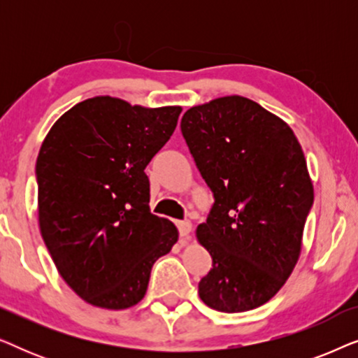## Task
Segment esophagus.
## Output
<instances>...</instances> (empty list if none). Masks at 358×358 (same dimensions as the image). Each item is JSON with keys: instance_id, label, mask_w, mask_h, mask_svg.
I'll use <instances>...</instances> for the list:
<instances>
[{"instance_id": "34e87169", "label": "esophagus", "mask_w": 358, "mask_h": 358, "mask_svg": "<svg viewBox=\"0 0 358 358\" xmlns=\"http://www.w3.org/2000/svg\"><path fill=\"white\" fill-rule=\"evenodd\" d=\"M178 229H179V234L180 236H189V233L192 231V223L189 222V220H180L178 222Z\"/></svg>"}]
</instances>
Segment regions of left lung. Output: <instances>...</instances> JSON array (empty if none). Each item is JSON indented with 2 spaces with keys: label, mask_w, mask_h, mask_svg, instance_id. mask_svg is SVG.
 Returning <instances> with one entry per match:
<instances>
[{
  "label": "left lung",
  "mask_w": 358,
  "mask_h": 358,
  "mask_svg": "<svg viewBox=\"0 0 358 358\" xmlns=\"http://www.w3.org/2000/svg\"><path fill=\"white\" fill-rule=\"evenodd\" d=\"M180 130L215 199L197 228L213 266L200 300L222 313L254 310L300 257L315 199L305 155L285 122L241 96L190 107Z\"/></svg>",
  "instance_id": "1"
}]
</instances>
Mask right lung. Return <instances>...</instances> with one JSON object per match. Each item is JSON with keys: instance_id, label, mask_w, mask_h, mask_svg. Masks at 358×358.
Here are the masks:
<instances>
[{"instance_id": "right-lung-1", "label": "right lung", "mask_w": 358, "mask_h": 358, "mask_svg": "<svg viewBox=\"0 0 358 358\" xmlns=\"http://www.w3.org/2000/svg\"><path fill=\"white\" fill-rule=\"evenodd\" d=\"M180 112L97 96L65 112L43 140L38 227L63 280L92 306L136 305L153 264L178 241V228L150 212L145 168Z\"/></svg>"}]
</instances>
